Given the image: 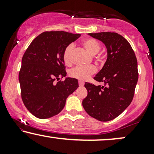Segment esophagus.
Listing matches in <instances>:
<instances>
[{"label":"esophagus","instance_id":"esophagus-1","mask_svg":"<svg viewBox=\"0 0 154 154\" xmlns=\"http://www.w3.org/2000/svg\"><path fill=\"white\" fill-rule=\"evenodd\" d=\"M78 83H79V86H83V85H84V82H83L82 81H79Z\"/></svg>","mask_w":154,"mask_h":154}]
</instances>
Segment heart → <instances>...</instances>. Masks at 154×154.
<instances>
[{
    "label": "heart",
    "mask_w": 154,
    "mask_h": 154,
    "mask_svg": "<svg viewBox=\"0 0 154 154\" xmlns=\"http://www.w3.org/2000/svg\"><path fill=\"white\" fill-rule=\"evenodd\" d=\"M82 45L91 55H95L100 50V43L95 39L87 38L82 42ZM74 49L73 44L67 45L63 53V60L66 64H70L72 61V51ZM96 69L94 66H77L72 69L69 72V75L73 78L85 80L90 76L95 73Z\"/></svg>",
    "instance_id": "heart-1"
}]
</instances>
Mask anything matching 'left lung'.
<instances>
[{
	"instance_id": "8db88e82",
	"label": "left lung",
	"mask_w": 154,
	"mask_h": 154,
	"mask_svg": "<svg viewBox=\"0 0 154 154\" xmlns=\"http://www.w3.org/2000/svg\"><path fill=\"white\" fill-rule=\"evenodd\" d=\"M100 40L107 48V60L94 77L103 85L85 83L88 95L82 100L86 112L101 122L115 119L133 99L137 79V61L129 42L116 32L89 33Z\"/></svg>"
}]
</instances>
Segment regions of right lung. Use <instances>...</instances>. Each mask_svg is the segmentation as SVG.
<instances>
[{"label": "right lung", "instance_id": "right-lung-1", "mask_svg": "<svg viewBox=\"0 0 154 154\" xmlns=\"http://www.w3.org/2000/svg\"><path fill=\"white\" fill-rule=\"evenodd\" d=\"M80 34L64 31L44 32L27 48L19 74L21 96L28 111L39 119L52 117L61 111L66 98L79 87L77 79L66 77L63 53Z\"/></svg>", "mask_w": 154, "mask_h": 154}]
</instances>
